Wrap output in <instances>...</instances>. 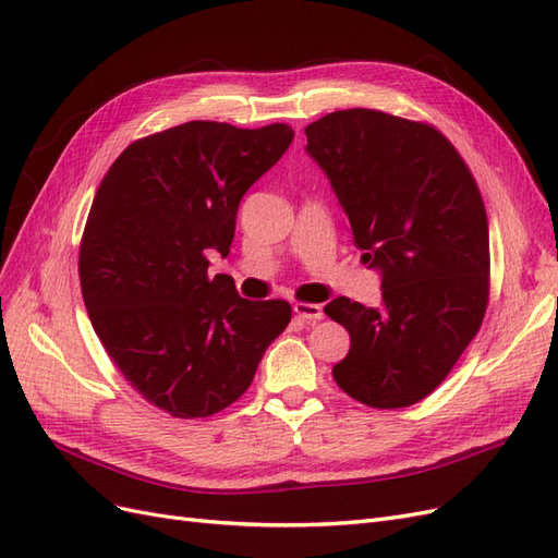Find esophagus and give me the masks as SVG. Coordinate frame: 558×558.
Returning a JSON list of instances; mask_svg holds the SVG:
<instances>
[{
  "mask_svg": "<svg viewBox=\"0 0 558 558\" xmlns=\"http://www.w3.org/2000/svg\"><path fill=\"white\" fill-rule=\"evenodd\" d=\"M293 312H295L302 320H307V324H316V320H320V318L326 316V314H324V307H320V305H312V302H295Z\"/></svg>",
  "mask_w": 558,
  "mask_h": 558,
  "instance_id": "esophagus-1",
  "label": "esophagus"
}]
</instances>
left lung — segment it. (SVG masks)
Returning a JSON list of instances; mask_svg holds the SVG:
<instances>
[{
  "mask_svg": "<svg viewBox=\"0 0 558 558\" xmlns=\"http://www.w3.org/2000/svg\"><path fill=\"white\" fill-rule=\"evenodd\" d=\"M305 134L363 260L381 272V307L335 298L324 310L351 337L332 377L369 408H410L445 381L482 326L488 223L480 189L459 150L426 123L344 109Z\"/></svg>",
  "mask_w": 558,
  "mask_h": 558,
  "instance_id": "obj_1",
  "label": "left lung"
}]
</instances>
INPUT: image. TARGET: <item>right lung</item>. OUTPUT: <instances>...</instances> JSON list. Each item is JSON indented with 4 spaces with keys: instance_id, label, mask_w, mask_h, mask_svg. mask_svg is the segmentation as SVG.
Here are the masks:
<instances>
[{
    "instance_id": "right-lung-1",
    "label": "right lung",
    "mask_w": 558,
    "mask_h": 558,
    "mask_svg": "<svg viewBox=\"0 0 558 558\" xmlns=\"http://www.w3.org/2000/svg\"><path fill=\"white\" fill-rule=\"evenodd\" d=\"M293 142V128L191 121L132 142L93 199L78 251L90 324L123 377L177 418L211 416L253 381L291 320L286 300H244L226 258L244 193Z\"/></svg>"
}]
</instances>
